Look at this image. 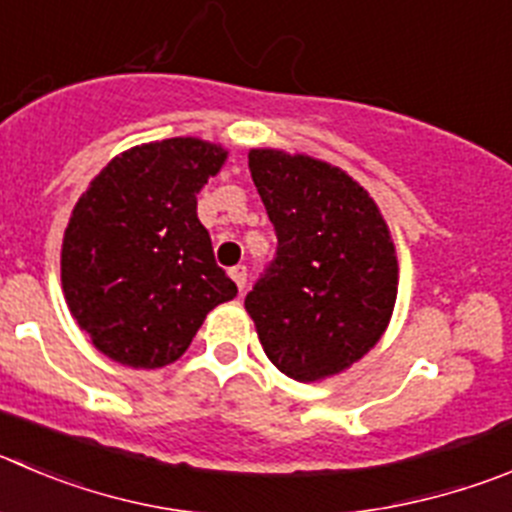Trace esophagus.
Wrapping results in <instances>:
<instances>
[{
	"instance_id": "34e87169",
	"label": "esophagus",
	"mask_w": 512,
	"mask_h": 512,
	"mask_svg": "<svg viewBox=\"0 0 512 512\" xmlns=\"http://www.w3.org/2000/svg\"><path fill=\"white\" fill-rule=\"evenodd\" d=\"M229 278L234 280V285H237V288L245 290V285H247V267L245 265H234L232 270H229Z\"/></svg>"
}]
</instances>
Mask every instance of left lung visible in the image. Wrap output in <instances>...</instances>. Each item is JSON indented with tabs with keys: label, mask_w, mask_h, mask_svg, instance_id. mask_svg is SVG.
I'll return each mask as SVG.
<instances>
[{
	"label": "left lung",
	"mask_w": 512,
	"mask_h": 512,
	"mask_svg": "<svg viewBox=\"0 0 512 512\" xmlns=\"http://www.w3.org/2000/svg\"><path fill=\"white\" fill-rule=\"evenodd\" d=\"M250 174L278 250L245 308L285 376L326 379L389 326L399 272L389 227L369 191L326 161L255 148Z\"/></svg>",
	"instance_id": "1"
}]
</instances>
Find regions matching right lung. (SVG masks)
<instances>
[{
    "label": "right lung",
    "instance_id": "right-lung-1",
    "mask_svg": "<svg viewBox=\"0 0 512 512\" xmlns=\"http://www.w3.org/2000/svg\"><path fill=\"white\" fill-rule=\"evenodd\" d=\"M227 151L166 138L116 156L78 199L62 240L65 300L108 358L161 369L207 313L237 295L197 217V194Z\"/></svg>",
    "mask_w": 512,
    "mask_h": 512
}]
</instances>
